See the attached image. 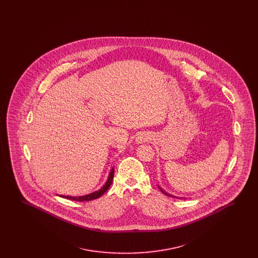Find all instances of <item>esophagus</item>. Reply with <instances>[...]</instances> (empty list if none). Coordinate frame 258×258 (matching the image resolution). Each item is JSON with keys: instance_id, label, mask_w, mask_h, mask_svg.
Wrapping results in <instances>:
<instances>
[{"instance_id": "34e87169", "label": "esophagus", "mask_w": 258, "mask_h": 258, "mask_svg": "<svg viewBox=\"0 0 258 258\" xmlns=\"http://www.w3.org/2000/svg\"><path fill=\"white\" fill-rule=\"evenodd\" d=\"M148 139H150L148 135H140L138 137H137V138H136V141H137L138 143H144V142L148 141Z\"/></svg>"}]
</instances>
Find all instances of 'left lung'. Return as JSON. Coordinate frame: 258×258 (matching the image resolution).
<instances>
[{"label":"left lung","instance_id":"1","mask_svg":"<svg viewBox=\"0 0 258 258\" xmlns=\"http://www.w3.org/2000/svg\"><path fill=\"white\" fill-rule=\"evenodd\" d=\"M160 191L163 194V195H165V196H167V197H174V198H178V197H174V196H171V195H169V194H167V192H165L163 189H161V187H160Z\"/></svg>","mask_w":258,"mask_h":258}]
</instances>
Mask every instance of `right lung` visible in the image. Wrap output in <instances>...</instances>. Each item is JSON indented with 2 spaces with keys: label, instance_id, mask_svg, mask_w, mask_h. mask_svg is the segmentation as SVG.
Masks as SVG:
<instances>
[{
  "label": "right lung",
  "instance_id": "add662e5",
  "mask_svg": "<svg viewBox=\"0 0 258 258\" xmlns=\"http://www.w3.org/2000/svg\"><path fill=\"white\" fill-rule=\"evenodd\" d=\"M113 176H114V167L112 168L110 174L108 176V179L106 181L105 184L98 190V191H95L93 194H90V195H87L84 197H66V196H60L61 197L63 198H67V199H71V200H74V201H91V200H94V199H97L98 197H101L110 186L112 184V181H113Z\"/></svg>",
  "mask_w": 258,
  "mask_h": 258
}]
</instances>
